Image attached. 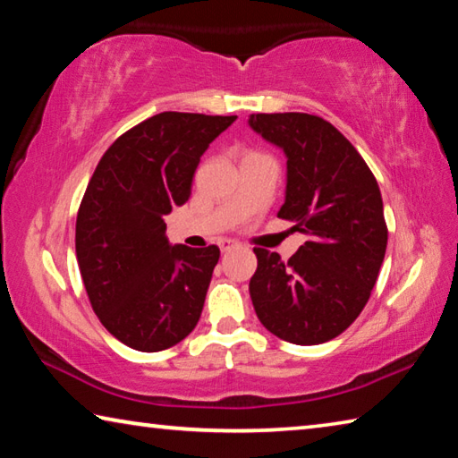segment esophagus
I'll use <instances>...</instances> for the list:
<instances>
[{
	"instance_id": "esophagus-1",
	"label": "esophagus",
	"mask_w": 458,
	"mask_h": 458,
	"mask_svg": "<svg viewBox=\"0 0 458 458\" xmlns=\"http://www.w3.org/2000/svg\"><path fill=\"white\" fill-rule=\"evenodd\" d=\"M218 246H220V250H222V252H230L232 248H236V242H234V240H228V238H224V240H220Z\"/></svg>"
}]
</instances>
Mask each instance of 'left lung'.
Listing matches in <instances>:
<instances>
[{
  "instance_id": "1",
  "label": "left lung",
  "mask_w": 458,
  "mask_h": 458,
  "mask_svg": "<svg viewBox=\"0 0 458 458\" xmlns=\"http://www.w3.org/2000/svg\"><path fill=\"white\" fill-rule=\"evenodd\" d=\"M250 127L286 155L278 218L307 234L297 254L254 248L250 297L260 323L289 344L317 345L358 319L387 244L382 193L358 149L317 114L259 113Z\"/></svg>"
}]
</instances>
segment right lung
I'll return each instance as SVG.
<instances>
[{
  "instance_id": "right-lung-1",
  "label": "right lung",
  "mask_w": 458,
  "mask_h": 458,
  "mask_svg": "<svg viewBox=\"0 0 458 458\" xmlns=\"http://www.w3.org/2000/svg\"><path fill=\"white\" fill-rule=\"evenodd\" d=\"M236 121L165 111L123 133L100 157L76 216V259L92 311L137 352L185 339L204 309L220 248L169 244L164 216L191 196L216 137Z\"/></svg>"
}]
</instances>
